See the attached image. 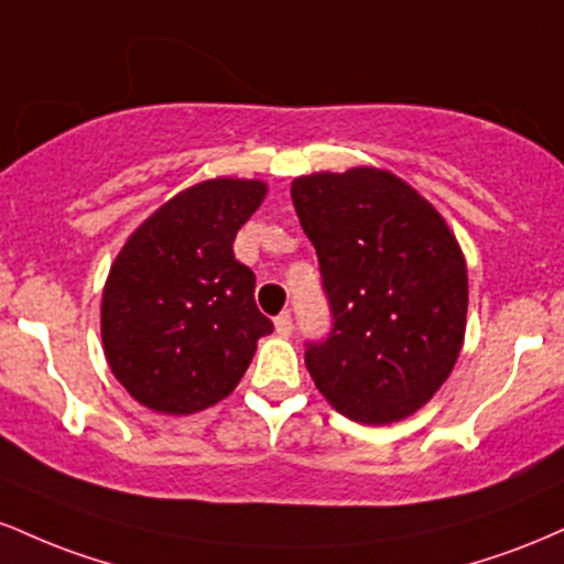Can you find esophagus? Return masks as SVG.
<instances>
[{
    "instance_id": "obj_1",
    "label": "esophagus",
    "mask_w": 564,
    "mask_h": 564,
    "mask_svg": "<svg viewBox=\"0 0 564 564\" xmlns=\"http://www.w3.org/2000/svg\"><path fill=\"white\" fill-rule=\"evenodd\" d=\"M275 332L281 336H291V332H294V321H291V313L286 310V313H281L275 318Z\"/></svg>"
}]
</instances>
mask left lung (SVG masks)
<instances>
[{
    "instance_id": "left-lung-1",
    "label": "left lung",
    "mask_w": 564,
    "mask_h": 564,
    "mask_svg": "<svg viewBox=\"0 0 564 564\" xmlns=\"http://www.w3.org/2000/svg\"><path fill=\"white\" fill-rule=\"evenodd\" d=\"M318 254L334 326L304 366L360 424H392L451 377L467 332V262L440 212L387 170L355 166L291 183Z\"/></svg>"
}]
</instances>
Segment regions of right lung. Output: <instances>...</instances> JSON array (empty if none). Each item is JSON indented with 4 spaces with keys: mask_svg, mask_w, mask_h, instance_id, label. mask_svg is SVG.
Masks as SVG:
<instances>
[{
    "mask_svg": "<svg viewBox=\"0 0 564 564\" xmlns=\"http://www.w3.org/2000/svg\"><path fill=\"white\" fill-rule=\"evenodd\" d=\"M264 193L262 180H204L153 212L116 257L102 349L140 405L185 416L219 403L273 332L257 310L254 273L232 254Z\"/></svg>",
    "mask_w": 564,
    "mask_h": 564,
    "instance_id": "add662e5",
    "label": "right lung"
}]
</instances>
